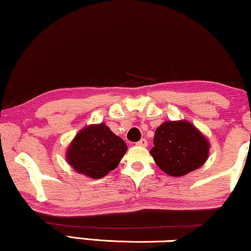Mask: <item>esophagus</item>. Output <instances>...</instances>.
<instances>
[{"label": "esophagus", "instance_id": "esophagus-1", "mask_svg": "<svg viewBox=\"0 0 251 251\" xmlns=\"http://www.w3.org/2000/svg\"><path fill=\"white\" fill-rule=\"evenodd\" d=\"M136 145H137V146H142V148H146V146H148V141H146L145 138H142L141 141L136 143Z\"/></svg>", "mask_w": 251, "mask_h": 251}]
</instances>
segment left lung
<instances>
[{
  "instance_id": "left-lung-1",
  "label": "left lung",
  "mask_w": 251,
  "mask_h": 251,
  "mask_svg": "<svg viewBox=\"0 0 251 251\" xmlns=\"http://www.w3.org/2000/svg\"><path fill=\"white\" fill-rule=\"evenodd\" d=\"M153 144L150 153L155 164L174 177L184 176L203 166L211 146L201 130L185 120L161 123L155 129Z\"/></svg>"
}]
</instances>
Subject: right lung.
Listing matches in <instances>:
<instances>
[{
  "instance_id": "obj_1",
  "label": "right lung",
  "mask_w": 251,
  "mask_h": 251,
  "mask_svg": "<svg viewBox=\"0 0 251 251\" xmlns=\"http://www.w3.org/2000/svg\"><path fill=\"white\" fill-rule=\"evenodd\" d=\"M125 141L105 123L84 126L76 133L66 151V159L77 173L101 178L118 167L126 154Z\"/></svg>"
}]
</instances>
